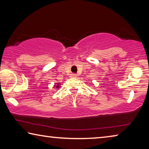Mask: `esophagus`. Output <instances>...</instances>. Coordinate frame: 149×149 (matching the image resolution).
Masks as SVG:
<instances>
[{
	"label": "esophagus",
	"instance_id": "1",
	"mask_svg": "<svg viewBox=\"0 0 149 149\" xmlns=\"http://www.w3.org/2000/svg\"><path fill=\"white\" fill-rule=\"evenodd\" d=\"M70 77L75 78V77H77V75L75 74H70Z\"/></svg>",
	"mask_w": 149,
	"mask_h": 149
}]
</instances>
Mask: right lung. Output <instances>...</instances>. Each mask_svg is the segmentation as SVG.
Returning <instances> with one entry per match:
<instances>
[{
	"instance_id": "add662e5",
	"label": "right lung",
	"mask_w": 149,
	"mask_h": 149,
	"mask_svg": "<svg viewBox=\"0 0 149 149\" xmlns=\"http://www.w3.org/2000/svg\"><path fill=\"white\" fill-rule=\"evenodd\" d=\"M56 84L57 85H56ZM54 87H56V88H58V87H60V85H59V84H58V83H56V84H55V85H54Z\"/></svg>"
}]
</instances>
